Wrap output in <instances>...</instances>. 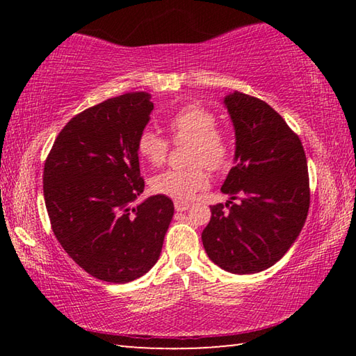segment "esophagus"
<instances>
[{"mask_svg": "<svg viewBox=\"0 0 356 356\" xmlns=\"http://www.w3.org/2000/svg\"><path fill=\"white\" fill-rule=\"evenodd\" d=\"M174 207H176L177 212H185V210L190 209V202H185V201H174Z\"/></svg>", "mask_w": 356, "mask_h": 356, "instance_id": "obj_1", "label": "esophagus"}]
</instances>
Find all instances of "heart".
Wrapping results in <instances>:
<instances>
[{
	"instance_id": "b5f03b06",
	"label": "heart",
	"mask_w": 356,
	"mask_h": 356,
	"mask_svg": "<svg viewBox=\"0 0 356 356\" xmlns=\"http://www.w3.org/2000/svg\"><path fill=\"white\" fill-rule=\"evenodd\" d=\"M216 125L218 119L213 111L200 104H190L172 114L168 120V129L176 143L191 141L190 163L193 166L156 174L152 179L155 193L176 201H186L207 185L206 166L218 170L229 156L226 138L216 130ZM136 150L147 163L160 166L166 161L170 141L152 130H143L136 140Z\"/></svg>"
}]
</instances>
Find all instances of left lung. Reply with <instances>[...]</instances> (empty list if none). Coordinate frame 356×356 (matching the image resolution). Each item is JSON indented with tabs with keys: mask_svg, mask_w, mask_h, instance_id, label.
Returning a JSON list of instances; mask_svg holds the SVG:
<instances>
[{
	"mask_svg": "<svg viewBox=\"0 0 356 356\" xmlns=\"http://www.w3.org/2000/svg\"><path fill=\"white\" fill-rule=\"evenodd\" d=\"M225 106L236 130V166L221 186L231 201L227 210L210 207L202 245L222 270L250 275L272 267L297 240L309 210L308 163L298 135L264 100L236 91Z\"/></svg>",
	"mask_w": 356,
	"mask_h": 356,
	"instance_id": "1",
	"label": "left lung"
}]
</instances>
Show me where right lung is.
<instances>
[{
	"label": "right lung",
	"mask_w": 356,
	"mask_h": 356,
	"mask_svg": "<svg viewBox=\"0 0 356 356\" xmlns=\"http://www.w3.org/2000/svg\"><path fill=\"white\" fill-rule=\"evenodd\" d=\"M154 104L147 92L108 99L72 118L44 168V197L64 251L91 276L124 284L159 261L174 215L168 196L131 206L144 190L136 140Z\"/></svg>",
	"instance_id": "right-lung-1"
}]
</instances>
